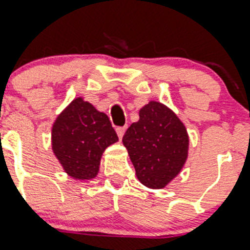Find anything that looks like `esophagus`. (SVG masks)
<instances>
[{"instance_id":"esophagus-1","label":"esophagus","mask_w":250,"mask_h":250,"mask_svg":"<svg viewBox=\"0 0 250 250\" xmlns=\"http://www.w3.org/2000/svg\"><path fill=\"white\" fill-rule=\"evenodd\" d=\"M125 132V127H118V128H117V133H118V136H119V139H121V140H122V138H123Z\"/></svg>"}]
</instances>
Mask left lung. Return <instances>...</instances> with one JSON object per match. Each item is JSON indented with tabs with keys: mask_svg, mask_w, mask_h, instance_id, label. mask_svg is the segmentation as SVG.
<instances>
[{
	"mask_svg": "<svg viewBox=\"0 0 250 250\" xmlns=\"http://www.w3.org/2000/svg\"><path fill=\"white\" fill-rule=\"evenodd\" d=\"M136 177L149 188H164L182 170L188 155L186 127L173 110L150 101L123 136Z\"/></svg>",
	"mask_w": 250,
	"mask_h": 250,
	"instance_id": "1",
	"label": "left lung"
}]
</instances>
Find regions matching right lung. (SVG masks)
I'll return each mask as SVG.
<instances>
[{
  "label": "right lung",
  "instance_id": "obj_1",
  "mask_svg": "<svg viewBox=\"0 0 250 250\" xmlns=\"http://www.w3.org/2000/svg\"><path fill=\"white\" fill-rule=\"evenodd\" d=\"M53 155L74 180L95 178L104 149L118 142L104 112L77 97L62 110L51 131Z\"/></svg>",
  "mask_w": 250,
  "mask_h": 250
}]
</instances>
